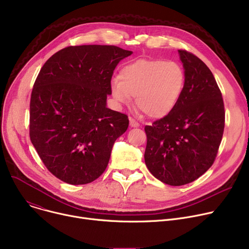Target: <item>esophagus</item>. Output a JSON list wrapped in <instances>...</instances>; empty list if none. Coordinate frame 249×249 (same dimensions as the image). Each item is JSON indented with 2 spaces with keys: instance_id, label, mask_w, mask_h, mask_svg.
Masks as SVG:
<instances>
[{
  "instance_id": "34e87169",
  "label": "esophagus",
  "mask_w": 249,
  "mask_h": 249,
  "mask_svg": "<svg viewBox=\"0 0 249 249\" xmlns=\"http://www.w3.org/2000/svg\"><path fill=\"white\" fill-rule=\"evenodd\" d=\"M129 121H130V126H131V127H133V128L139 127V123H138L135 119H133V118H130V119H129Z\"/></svg>"
}]
</instances>
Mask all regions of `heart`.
<instances>
[{
	"mask_svg": "<svg viewBox=\"0 0 249 249\" xmlns=\"http://www.w3.org/2000/svg\"><path fill=\"white\" fill-rule=\"evenodd\" d=\"M185 85V73L176 62L139 59L120 70L111 81L112 96L129 105L135 97L137 107L148 117L161 118L178 104Z\"/></svg>",
	"mask_w": 249,
	"mask_h": 249,
	"instance_id": "heart-1",
	"label": "heart"
}]
</instances>
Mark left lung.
<instances>
[{"label":"left lung","mask_w":249,"mask_h":249,"mask_svg":"<svg viewBox=\"0 0 249 249\" xmlns=\"http://www.w3.org/2000/svg\"><path fill=\"white\" fill-rule=\"evenodd\" d=\"M185 85L176 107L145 126V164L165 184H188L204 174L218 152L225 112L221 92L207 66L195 55L178 50Z\"/></svg>","instance_id":"obj_1"}]
</instances>
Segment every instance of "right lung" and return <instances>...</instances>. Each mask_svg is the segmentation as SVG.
<instances>
[{"instance_id":"obj_1","label":"right lung","mask_w":249,"mask_h":249,"mask_svg":"<svg viewBox=\"0 0 249 249\" xmlns=\"http://www.w3.org/2000/svg\"><path fill=\"white\" fill-rule=\"evenodd\" d=\"M132 51L82 45L60 50L42 67L30 102V138L47 169L72 185L105 171L128 116L107 108L111 78Z\"/></svg>"}]
</instances>
